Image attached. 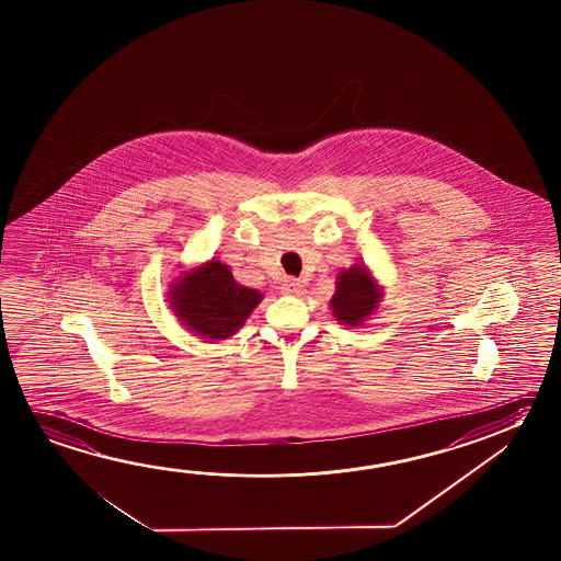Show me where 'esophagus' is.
<instances>
[{"label":"esophagus","mask_w":561,"mask_h":561,"mask_svg":"<svg viewBox=\"0 0 561 561\" xmlns=\"http://www.w3.org/2000/svg\"><path fill=\"white\" fill-rule=\"evenodd\" d=\"M304 279H297V277H285L284 284H282V291L284 294H301L304 291Z\"/></svg>","instance_id":"obj_1"}]
</instances>
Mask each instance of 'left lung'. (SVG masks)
<instances>
[{"mask_svg":"<svg viewBox=\"0 0 561 561\" xmlns=\"http://www.w3.org/2000/svg\"><path fill=\"white\" fill-rule=\"evenodd\" d=\"M377 304L379 291L366 267L352 266L340 274L336 294L331 301L336 321L348 327H358L371 314Z\"/></svg>","mask_w":561,"mask_h":561,"instance_id":"left-lung-1","label":"left lung"}]
</instances>
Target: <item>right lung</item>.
Listing matches in <instances>:
<instances>
[{"instance_id": "obj_1", "label": "right lung", "mask_w": 561, "mask_h": 561, "mask_svg": "<svg viewBox=\"0 0 561 561\" xmlns=\"http://www.w3.org/2000/svg\"><path fill=\"white\" fill-rule=\"evenodd\" d=\"M262 295L237 284L229 266L209 262L193 270L170 295L172 309L185 327L207 340H225L239 331Z\"/></svg>"}]
</instances>
